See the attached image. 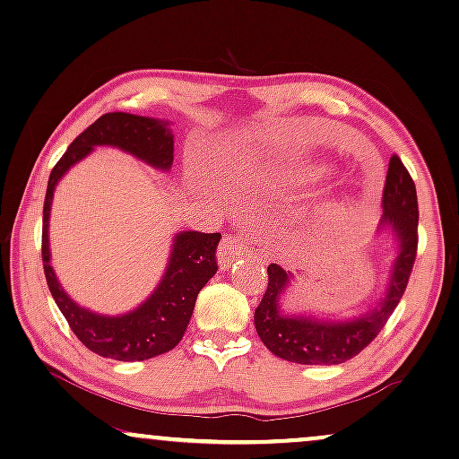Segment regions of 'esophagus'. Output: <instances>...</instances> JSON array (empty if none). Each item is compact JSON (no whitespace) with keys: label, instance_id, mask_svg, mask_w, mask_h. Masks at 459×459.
Returning <instances> with one entry per match:
<instances>
[{"label":"esophagus","instance_id":"esophagus-1","mask_svg":"<svg viewBox=\"0 0 459 459\" xmlns=\"http://www.w3.org/2000/svg\"><path fill=\"white\" fill-rule=\"evenodd\" d=\"M243 256H258V258L266 256V249H264L263 239H258V237H252V235H246V237L229 235V237H224L222 243H220V247H218L220 266L226 269V266H230L235 263V260H239Z\"/></svg>","mask_w":459,"mask_h":459}]
</instances>
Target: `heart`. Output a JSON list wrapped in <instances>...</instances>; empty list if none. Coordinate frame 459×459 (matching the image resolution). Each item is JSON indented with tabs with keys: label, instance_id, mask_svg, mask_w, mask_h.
<instances>
[{
	"label": "heart",
	"instance_id": "1",
	"mask_svg": "<svg viewBox=\"0 0 459 459\" xmlns=\"http://www.w3.org/2000/svg\"><path fill=\"white\" fill-rule=\"evenodd\" d=\"M330 178H333V169L328 165H299L292 171V176H290V188H292V195L307 199V196L320 193ZM320 213L330 216L333 213V205L330 203L322 205Z\"/></svg>",
	"mask_w": 459,
	"mask_h": 459
}]
</instances>
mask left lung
I'll return each instance as SVG.
<instances>
[{
  "label": "left lung",
  "mask_w": 459,
  "mask_h": 459,
  "mask_svg": "<svg viewBox=\"0 0 459 459\" xmlns=\"http://www.w3.org/2000/svg\"><path fill=\"white\" fill-rule=\"evenodd\" d=\"M417 222L420 210L415 184L403 160L394 154L387 167L384 218L379 224V233H390L398 246L385 292L368 311L351 320H320L297 313L288 316L281 311L280 300L292 277L280 264H269V286L254 311L256 333L266 350L297 364H341L358 356L381 333L407 290L417 254Z\"/></svg>",
  "instance_id": "obj_1"
}]
</instances>
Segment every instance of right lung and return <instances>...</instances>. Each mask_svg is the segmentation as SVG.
I'll use <instances>...</instances> for the list:
<instances>
[{"mask_svg": "<svg viewBox=\"0 0 459 459\" xmlns=\"http://www.w3.org/2000/svg\"><path fill=\"white\" fill-rule=\"evenodd\" d=\"M95 146L120 148L156 169L169 171L173 165V135L165 120L125 112L103 114L69 143L65 154L50 171L44 199L42 260L46 283L56 307L80 343L91 351L120 362H139L160 356L182 341L201 288L218 271L216 247L222 235L182 230L173 237L169 264L160 283L142 305L125 316H100L75 305L50 266L48 218L52 195L59 179L69 167L89 156Z\"/></svg>", "mask_w": 459, "mask_h": 459, "instance_id": "add662e5", "label": "right lung"}]
</instances>
